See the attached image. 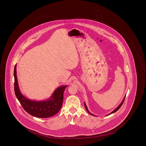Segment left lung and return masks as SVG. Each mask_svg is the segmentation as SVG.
I'll return each instance as SVG.
<instances>
[{"instance_id":"1","label":"left lung","mask_w":146,"mask_h":146,"mask_svg":"<svg viewBox=\"0 0 146 146\" xmlns=\"http://www.w3.org/2000/svg\"><path fill=\"white\" fill-rule=\"evenodd\" d=\"M125 97H124V98L123 99V101H122V102H121V103H120V104H119V106H118L116 108H115V109H114V110H113V111H112L111 113H110V114H108V115H110V114H113V113H115V112H116V111H117V110H119V109L120 108V107H121V106L123 105V102H124V100H125ZM84 107H85V108H86V110L87 111V112H88V113L89 114H90L91 115H93V116H94V115H93L92 114H91V113H90V112L89 111V110H88V108H87V106H86V104L85 102H84Z\"/></svg>"}]
</instances>
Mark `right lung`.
<instances>
[{"mask_svg": "<svg viewBox=\"0 0 146 146\" xmlns=\"http://www.w3.org/2000/svg\"><path fill=\"white\" fill-rule=\"evenodd\" d=\"M14 76L16 96L26 112L33 116L40 118L49 117L59 112L62 105L64 92L67 86L58 87L48 100L36 101L26 98L20 92L16 75V64L14 68Z\"/></svg>", "mask_w": 146, "mask_h": 146, "instance_id": "right-lung-1", "label": "right lung"}]
</instances>
